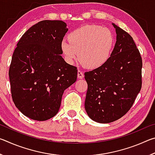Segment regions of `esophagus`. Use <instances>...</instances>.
Instances as JSON below:
<instances>
[{
    "label": "esophagus",
    "instance_id": "1",
    "mask_svg": "<svg viewBox=\"0 0 155 155\" xmlns=\"http://www.w3.org/2000/svg\"><path fill=\"white\" fill-rule=\"evenodd\" d=\"M83 77H84L83 72L82 71H81V70H78V78H79V79H81V78H83Z\"/></svg>",
    "mask_w": 155,
    "mask_h": 155
}]
</instances>
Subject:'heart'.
I'll list each match as a JSON object with an SVG mask.
<instances>
[{"label":"heart","instance_id":"1","mask_svg":"<svg viewBox=\"0 0 155 155\" xmlns=\"http://www.w3.org/2000/svg\"><path fill=\"white\" fill-rule=\"evenodd\" d=\"M115 42L111 30L96 25H85L68 35V40L60 44L63 55L68 64L79 58L84 65L95 69L105 64L111 55Z\"/></svg>","mask_w":155,"mask_h":155}]
</instances>
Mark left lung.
I'll return each mask as SVG.
<instances>
[{
	"label": "left lung",
	"mask_w": 155,
	"mask_h": 155,
	"mask_svg": "<svg viewBox=\"0 0 155 155\" xmlns=\"http://www.w3.org/2000/svg\"><path fill=\"white\" fill-rule=\"evenodd\" d=\"M116 42L105 64L85 72V108L99 123H110L129 111L141 88L142 59L132 37L113 24Z\"/></svg>",
	"instance_id": "1"
}]
</instances>
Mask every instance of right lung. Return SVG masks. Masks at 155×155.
I'll list each match as a JSON object with an SVG mask.
<instances>
[{"mask_svg":"<svg viewBox=\"0 0 155 155\" xmlns=\"http://www.w3.org/2000/svg\"><path fill=\"white\" fill-rule=\"evenodd\" d=\"M61 20H42L18 41L9 70L13 101L29 118L44 121L59 111L64 91L75 83L77 68L61 56L68 31Z\"/></svg>","mask_w":155,"mask_h":155,"instance_id":"add662e5","label":"right lung"}]
</instances>
